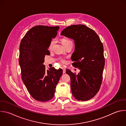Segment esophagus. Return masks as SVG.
Here are the masks:
<instances>
[{"mask_svg":"<svg viewBox=\"0 0 126 126\" xmlns=\"http://www.w3.org/2000/svg\"><path fill=\"white\" fill-rule=\"evenodd\" d=\"M62 69H63V73H65L66 71H65V68L63 67H62Z\"/></svg>","mask_w":126,"mask_h":126,"instance_id":"1","label":"esophagus"}]
</instances>
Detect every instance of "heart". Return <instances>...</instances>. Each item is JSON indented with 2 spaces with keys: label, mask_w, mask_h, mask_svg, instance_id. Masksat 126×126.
<instances>
[{
  "label": "heart",
  "mask_w": 126,
  "mask_h": 126,
  "mask_svg": "<svg viewBox=\"0 0 126 126\" xmlns=\"http://www.w3.org/2000/svg\"><path fill=\"white\" fill-rule=\"evenodd\" d=\"M61 41H62V44H63V46H65V45H67V44H68V43H70V42H72L71 41H70V40L67 39H66V38H63V39H62ZM55 40H52V41L51 42V43H50V45H49V50H52V48H53L54 45L55 44ZM60 61H61V63H66V61H65V60L64 59L61 58V59H60Z\"/></svg>",
  "instance_id": "b5f03b06"
}]
</instances>
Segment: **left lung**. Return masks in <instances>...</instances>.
I'll list each match as a JSON object with an SVG mask.
<instances>
[{"label": "left lung", "instance_id": "obj_1", "mask_svg": "<svg viewBox=\"0 0 126 126\" xmlns=\"http://www.w3.org/2000/svg\"><path fill=\"white\" fill-rule=\"evenodd\" d=\"M61 35L74 40L72 65L80 70L78 74L66 70L70 77L72 95L78 100H88L95 96L101 85L105 64L103 44L96 33L83 25L68 26Z\"/></svg>", "mask_w": 126, "mask_h": 126}]
</instances>
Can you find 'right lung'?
Here are the masks:
<instances>
[{"mask_svg": "<svg viewBox=\"0 0 126 126\" xmlns=\"http://www.w3.org/2000/svg\"><path fill=\"white\" fill-rule=\"evenodd\" d=\"M60 27L36 26L31 29L20 45L19 64L22 80L31 96L45 102L54 96L56 87L63 74L62 69L51 67L46 71L43 64L52 38Z\"/></svg>", "mask_w": 126, "mask_h": 126, "instance_id": "obj_1", "label": "right lung"}]
</instances>
